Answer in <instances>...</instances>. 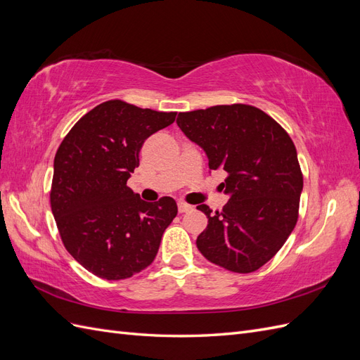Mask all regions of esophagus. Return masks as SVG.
<instances>
[{
    "label": "esophagus",
    "instance_id": "1",
    "mask_svg": "<svg viewBox=\"0 0 360 360\" xmlns=\"http://www.w3.org/2000/svg\"><path fill=\"white\" fill-rule=\"evenodd\" d=\"M177 207H179V212H180V213H186V212L192 210V205H189V204H186V202H179Z\"/></svg>",
    "mask_w": 360,
    "mask_h": 360
}]
</instances>
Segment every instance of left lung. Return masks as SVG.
<instances>
[{
  "label": "left lung",
  "instance_id": "obj_1",
  "mask_svg": "<svg viewBox=\"0 0 360 360\" xmlns=\"http://www.w3.org/2000/svg\"><path fill=\"white\" fill-rule=\"evenodd\" d=\"M177 124L224 169L230 200L222 212L197 209L207 217L197 238L200 252L236 274H250L274 258L294 230L303 176L291 138L274 118L250 105H217L180 112Z\"/></svg>",
  "mask_w": 360,
  "mask_h": 360
}]
</instances>
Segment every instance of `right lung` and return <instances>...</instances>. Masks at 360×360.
<instances>
[{"label":"right lung","instance_id":"right-lung-1","mask_svg":"<svg viewBox=\"0 0 360 360\" xmlns=\"http://www.w3.org/2000/svg\"><path fill=\"white\" fill-rule=\"evenodd\" d=\"M176 115L108 101L86 112L60 144L52 214L68 252L93 275L126 279L153 263L177 204L171 197L143 201L126 183L144 141Z\"/></svg>","mask_w":360,"mask_h":360}]
</instances>
